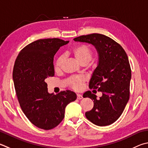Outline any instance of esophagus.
I'll list each match as a JSON object with an SVG mask.
<instances>
[{
	"instance_id": "1",
	"label": "esophagus",
	"mask_w": 148,
	"mask_h": 148,
	"mask_svg": "<svg viewBox=\"0 0 148 148\" xmlns=\"http://www.w3.org/2000/svg\"><path fill=\"white\" fill-rule=\"evenodd\" d=\"M77 98L78 99V100H82L83 98V96L79 95V94H77Z\"/></svg>"
}]
</instances>
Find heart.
I'll use <instances>...</instances> for the list:
<instances>
[{"mask_svg":"<svg viewBox=\"0 0 148 148\" xmlns=\"http://www.w3.org/2000/svg\"><path fill=\"white\" fill-rule=\"evenodd\" d=\"M71 53L74 56L75 60L82 65H87L91 60L92 56V51H91L89 47H88L87 45H78V46L74 47L72 50ZM63 58L62 57H60L58 59L55 65L56 71H60L61 68V66L63 65ZM83 82H84V78L82 77H78L72 80L71 83L72 87L74 88L79 89Z\"/></svg>","mask_w":148,"mask_h":148,"instance_id":"heart-1","label":"heart"}]
</instances>
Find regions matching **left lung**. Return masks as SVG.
I'll return each mask as SVG.
<instances>
[{"mask_svg":"<svg viewBox=\"0 0 148 148\" xmlns=\"http://www.w3.org/2000/svg\"><path fill=\"white\" fill-rule=\"evenodd\" d=\"M74 41L93 45L98 56L88 87L97 88L102 96L97 98L89 90L83 94V98L94 102L92 109L86 112L85 116L96 125H111L121 116L130 99L131 71L127 56L119 43L102 34L82 36Z\"/></svg>","mask_w":148,"mask_h":148,"instance_id":"8db88e82","label":"left lung"}]
</instances>
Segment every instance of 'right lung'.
<instances>
[{
  "label": "right lung",
  "instance_id": "1",
  "mask_svg": "<svg viewBox=\"0 0 148 148\" xmlns=\"http://www.w3.org/2000/svg\"><path fill=\"white\" fill-rule=\"evenodd\" d=\"M69 42L53 38L32 42L18 53L13 67V83L21 109L34 125L45 130L60 124L66 106L77 98L71 90L49 93L45 82L54 76L56 53Z\"/></svg>",
  "mask_w": 148,
  "mask_h": 148
}]
</instances>
